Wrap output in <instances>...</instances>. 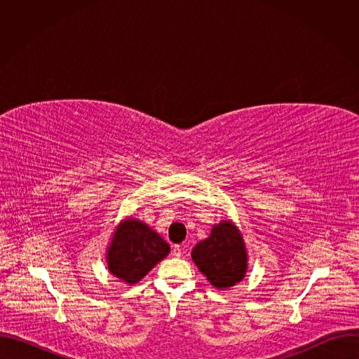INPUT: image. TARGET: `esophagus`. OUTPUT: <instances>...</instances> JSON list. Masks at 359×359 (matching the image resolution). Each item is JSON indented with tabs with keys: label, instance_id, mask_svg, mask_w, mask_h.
I'll return each mask as SVG.
<instances>
[{
	"label": "esophagus",
	"instance_id": "obj_1",
	"mask_svg": "<svg viewBox=\"0 0 359 359\" xmlns=\"http://www.w3.org/2000/svg\"><path fill=\"white\" fill-rule=\"evenodd\" d=\"M173 255H176V257H180V255H182V251H183V248H182V245H173Z\"/></svg>",
	"mask_w": 359,
	"mask_h": 359
}]
</instances>
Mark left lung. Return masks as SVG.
Returning <instances> with one entry per match:
<instances>
[{
	"instance_id": "1",
	"label": "left lung",
	"mask_w": 359,
	"mask_h": 359,
	"mask_svg": "<svg viewBox=\"0 0 359 359\" xmlns=\"http://www.w3.org/2000/svg\"><path fill=\"white\" fill-rule=\"evenodd\" d=\"M191 259L216 288H227L241 281L247 269L243 238L230 222L215 226L210 237L197 243Z\"/></svg>"
}]
</instances>
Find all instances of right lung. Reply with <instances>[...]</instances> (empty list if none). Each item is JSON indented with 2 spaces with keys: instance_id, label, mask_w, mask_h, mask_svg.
Returning <instances> with one entry per match:
<instances>
[{
  "instance_id": "1",
  "label": "right lung",
  "mask_w": 359,
  "mask_h": 359,
  "mask_svg": "<svg viewBox=\"0 0 359 359\" xmlns=\"http://www.w3.org/2000/svg\"><path fill=\"white\" fill-rule=\"evenodd\" d=\"M169 244L142 222L128 219L121 223L108 251L109 271L135 284L169 254Z\"/></svg>"
}]
</instances>
